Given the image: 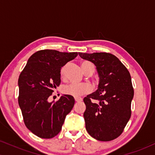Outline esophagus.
<instances>
[{"label": "esophagus", "instance_id": "34e87169", "mask_svg": "<svg viewBox=\"0 0 155 155\" xmlns=\"http://www.w3.org/2000/svg\"><path fill=\"white\" fill-rule=\"evenodd\" d=\"M81 101H82V98H81V97H75L76 102H81Z\"/></svg>", "mask_w": 155, "mask_h": 155}]
</instances>
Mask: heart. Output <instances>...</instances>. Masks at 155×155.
Wrapping results in <instances>:
<instances>
[{
	"mask_svg": "<svg viewBox=\"0 0 155 155\" xmlns=\"http://www.w3.org/2000/svg\"><path fill=\"white\" fill-rule=\"evenodd\" d=\"M81 68L85 74L90 76L93 74L95 71V66L93 63L89 61H84L81 63ZM65 66H63L60 70V75L63 76L65 74ZM91 86L88 84H69L63 87V92L65 95L78 97L80 96L86 95L91 91Z\"/></svg>",
	"mask_w": 155,
	"mask_h": 155,
	"instance_id": "b5f03b06",
	"label": "heart"
}]
</instances>
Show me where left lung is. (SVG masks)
I'll return each mask as SVG.
<instances>
[{
    "instance_id": "1",
    "label": "left lung",
    "mask_w": 155,
    "mask_h": 155,
    "mask_svg": "<svg viewBox=\"0 0 155 155\" xmlns=\"http://www.w3.org/2000/svg\"><path fill=\"white\" fill-rule=\"evenodd\" d=\"M95 64L98 88L84 98L85 127L92 138L109 141L122 134L131 117L134 90L130 74L116 56L110 53H79Z\"/></svg>"
}]
</instances>
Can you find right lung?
<instances>
[{
	"label": "right lung",
	"mask_w": 155,
	"mask_h": 155,
	"mask_svg": "<svg viewBox=\"0 0 155 155\" xmlns=\"http://www.w3.org/2000/svg\"><path fill=\"white\" fill-rule=\"evenodd\" d=\"M77 52L44 49L35 52L19 76V106L25 124L41 138H51L62 129L65 117L74 106V97L64 95L56 102L48 98L60 85V69Z\"/></svg>",
	"instance_id": "1"
}]
</instances>
